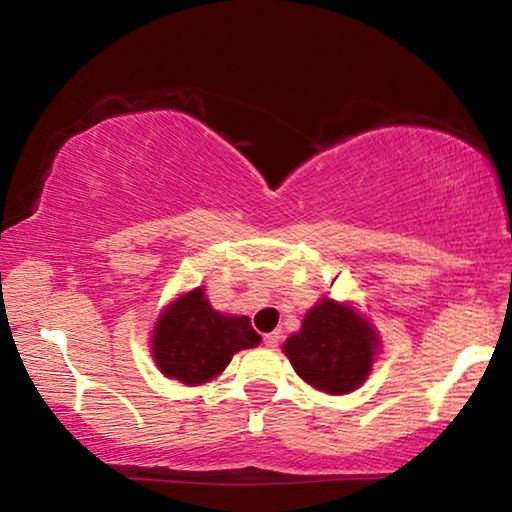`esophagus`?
Returning a JSON list of instances; mask_svg holds the SVG:
<instances>
[{
    "label": "esophagus",
    "mask_w": 512,
    "mask_h": 512,
    "mask_svg": "<svg viewBox=\"0 0 512 512\" xmlns=\"http://www.w3.org/2000/svg\"><path fill=\"white\" fill-rule=\"evenodd\" d=\"M264 345L271 347V349H276V347L280 345V333L273 331V333H269V335H264Z\"/></svg>",
    "instance_id": "1"
}]
</instances>
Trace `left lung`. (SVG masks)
Segmentation results:
<instances>
[{"label":"left lung","mask_w":512,"mask_h":512,"mask_svg":"<svg viewBox=\"0 0 512 512\" xmlns=\"http://www.w3.org/2000/svg\"><path fill=\"white\" fill-rule=\"evenodd\" d=\"M296 375L324 393H352L370 375L377 335L349 305L324 299L285 342Z\"/></svg>","instance_id":"obj_1"}]
</instances>
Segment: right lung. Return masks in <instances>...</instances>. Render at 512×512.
I'll return each instance as SVG.
<instances>
[{
  "label": "right lung",
  "mask_w": 512,
  "mask_h": 512,
  "mask_svg": "<svg viewBox=\"0 0 512 512\" xmlns=\"http://www.w3.org/2000/svg\"><path fill=\"white\" fill-rule=\"evenodd\" d=\"M262 342L248 317H230L213 310L204 289L181 294L158 319L154 361L165 377L195 386L220 375L241 349Z\"/></svg>",
  "instance_id": "right-lung-1"
}]
</instances>
